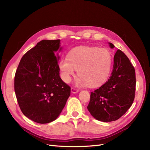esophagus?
<instances>
[{
	"instance_id": "obj_1",
	"label": "esophagus",
	"mask_w": 150,
	"mask_h": 150,
	"mask_svg": "<svg viewBox=\"0 0 150 150\" xmlns=\"http://www.w3.org/2000/svg\"><path fill=\"white\" fill-rule=\"evenodd\" d=\"M79 91L77 90V89H75V88H71V92L72 93H78Z\"/></svg>"
}]
</instances>
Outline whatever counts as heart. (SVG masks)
Wrapping results in <instances>:
<instances>
[{
    "label": "heart",
    "mask_w": 150,
    "mask_h": 150,
    "mask_svg": "<svg viewBox=\"0 0 150 150\" xmlns=\"http://www.w3.org/2000/svg\"><path fill=\"white\" fill-rule=\"evenodd\" d=\"M112 55L109 50L96 47H80L72 49L67 58L59 63L62 78L69 83L75 70L79 75L76 85L96 87L106 80L112 66Z\"/></svg>",
    "instance_id": "1"
}]
</instances>
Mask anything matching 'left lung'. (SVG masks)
Segmentation results:
<instances>
[{"mask_svg": "<svg viewBox=\"0 0 150 150\" xmlns=\"http://www.w3.org/2000/svg\"><path fill=\"white\" fill-rule=\"evenodd\" d=\"M111 49L115 46L109 42ZM136 85L135 69L129 58L118 49L114 57L112 73L108 80L91 92L87 107L96 120L111 122L119 119L134 102Z\"/></svg>", "mask_w": 150, "mask_h": 150, "instance_id": "8db88e82", "label": "left lung"}]
</instances>
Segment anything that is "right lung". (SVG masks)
I'll list each match as a JSON object with an SVG mask.
<instances>
[{
    "instance_id": "1",
    "label": "right lung",
    "mask_w": 150,
    "mask_h": 150,
    "mask_svg": "<svg viewBox=\"0 0 150 150\" xmlns=\"http://www.w3.org/2000/svg\"><path fill=\"white\" fill-rule=\"evenodd\" d=\"M60 40H44L28 51L16 69L14 87L21 112L39 124L56 119L70 95V87L59 75L55 52H60Z\"/></svg>"
}]
</instances>
